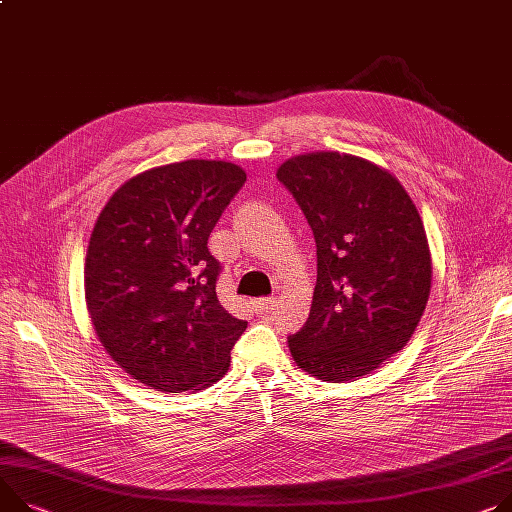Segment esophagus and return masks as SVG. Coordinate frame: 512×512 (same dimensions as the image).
Instances as JSON below:
<instances>
[{"label":"esophagus","mask_w":512,"mask_h":512,"mask_svg":"<svg viewBox=\"0 0 512 512\" xmlns=\"http://www.w3.org/2000/svg\"><path fill=\"white\" fill-rule=\"evenodd\" d=\"M274 307H277V299H256V301H254V309H256L258 313H268V311H272Z\"/></svg>","instance_id":"esophagus-1"}]
</instances>
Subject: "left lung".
<instances>
[{
	"label": "left lung",
	"mask_w": 512,
	"mask_h": 512,
	"mask_svg": "<svg viewBox=\"0 0 512 512\" xmlns=\"http://www.w3.org/2000/svg\"><path fill=\"white\" fill-rule=\"evenodd\" d=\"M277 178L318 246V283L291 355L322 381L361 379L406 346L424 313L432 260L420 213L396 176L359 155H295Z\"/></svg>",
	"instance_id": "obj_1"
}]
</instances>
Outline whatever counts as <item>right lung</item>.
<instances>
[{"label":"right lung","mask_w":512,"mask_h":512,"mask_svg":"<svg viewBox=\"0 0 512 512\" xmlns=\"http://www.w3.org/2000/svg\"><path fill=\"white\" fill-rule=\"evenodd\" d=\"M246 182L223 160L145 170L114 190L90 235L86 305L110 359L155 391L203 389L248 328L217 299L207 240Z\"/></svg>","instance_id":"add662e5"}]
</instances>
